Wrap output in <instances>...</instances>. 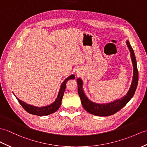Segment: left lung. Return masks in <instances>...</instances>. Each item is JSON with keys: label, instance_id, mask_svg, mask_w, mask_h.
Listing matches in <instances>:
<instances>
[{"label": "left lung", "instance_id": "left-lung-1", "mask_svg": "<svg viewBox=\"0 0 147 147\" xmlns=\"http://www.w3.org/2000/svg\"><path fill=\"white\" fill-rule=\"evenodd\" d=\"M127 44L130 52L133 67H134V75H133V80L130 88L125 96L121 99H118L109 103L99 104L94 103L90 101L85 94L83 88V81L80 78L77 79L78 94L81 99L82 105L84 110L90 113L99 116V117H108V116L112 115L123 108L134 96L138 82V72L134 51L128 40H127Z\"/></svg>", "mask_w": 147, "mask_h": 147}]
</instances>
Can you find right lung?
Masks as SVG:
<instances>
[{"mask_svg":"<svg viewBox=\"0 0 147 147\" xmlns=\"http://www.w3.org/2000/svg\"><path fill=\"white\" fill-rule=\"evenodd\" d=\"M74 79H75V76L74 74L71 75V76H69V77H67L66 79L63 82V83L61 84V86L59 91V93H58L57 97L55 101H54L52 104L46 106V107H34L32 105H28L24 103V101L19 100V99L15 96V94H14V96L16 97L17 100H18L19 103L20 104V105H21L23 107V108L27 112H28L29 113L40 116V117H41V116H46V115L53 113L56 112L58 109H59V108L60 107V106L61 105V101H62V98L63 97L64 91H65V89H66L67 81L69 80H74Z\"/></svg>","mask_w":147,"mask_h":147,"instance_id":"right-lung-1","label":"right lung"}]
</instances>
